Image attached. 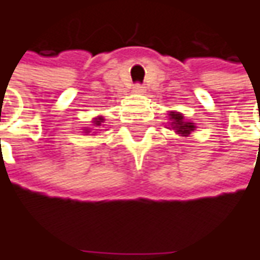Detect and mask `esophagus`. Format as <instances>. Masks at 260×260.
<instances>
[{"label":"esophagus","mask_w":260,"mask_h":260,"mask_svg":"<svg viewBox=\"0 0 260 260\" xmlns=\"http://www.w3.org/2000/svg\"><path fill=\"white\" fill-rule=\"evenodd\" d=\"M134 92L136 93H146V87H144V86L143 85H140V83H137V85H134Z\"/></svg>","instance_id":"34e87169"}]
</instances>
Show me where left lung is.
Masks as SVG:
<instances>
[{
    "label": "left lung",
    "mask_w": 260,
    "mask_h": 260,
    "mask_svg": "<svg viewBox=\"0 0 260 260\" xmlns=\"http://www.w3.org/2000/svg\"><path fill=\"white\" fill-rule=\"evenodd\" d=\"M168 117H170V121H171V128L175 130V133L180 134L182 137H188L195 130L194 123L187 121V120L184 119V116H182L181 113L170 112L168 113Z\"/></svg>",
    "instance_id": "left-lung-1"
}]
</instances>
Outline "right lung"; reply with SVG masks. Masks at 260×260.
<instances>
[{
    "instance_id": "right-lung-1",
    "label": "right lung",
    "mask_w": 260,
    "mask_h": 260,
    "mask_svg": "<svg viewBox=\"0 0 260 260\" xmlns=\"http://www.w3.org/2000/svg\"><path fill=\"white\" fill-rule=\"evenodd\" d=\"M103 123H105V117H103V116H98L96 119L93 120V126L94 127H102ZM85 133H90V128H89V127L85 128Z\"/></svg>"
}]
</instances>
